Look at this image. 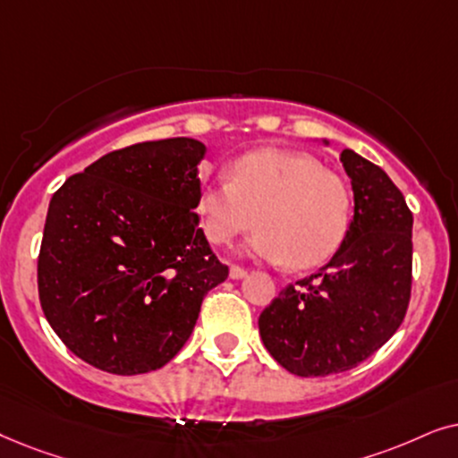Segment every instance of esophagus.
Here are the masks:
<instances>
[{"label": "esophagus", "instance_id": "obj_1", "mask_svg": "<svg viewBox=\"0 0 458 458\" xmlns=\"http://www.w3.org/2000/svg\"><path fill=\"white\" fill-rule=\"evenodd\" d=\"M245 276H247L245 267H241V266H230V278H233V280H241V278H245Z\"/></svg>", "mask_w": 458, "mask_h": 458}]
</instances>
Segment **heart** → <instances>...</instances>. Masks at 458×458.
<instances>
[{
    "instance_id": "obj_1",
    "label": "heart",
    "mask_w": 458,
    "mask_h": 458,
    "mask_svg": "<svg viewBox=\"0 0 458 458\" xmlns=\"http://www.w3.org/2000/svg\"><path fill=\"white\" fill-rule=\"evenodd\" d=\"M194 209L207 239L228 245L255 225L253 258L310 270L333 258L345 239L352 192L344 178L306 152L266 146L236 158L230 180L203 182Z\"/></svg>"
}]
</instances>
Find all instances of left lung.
Returning <instances> with one entry per match:
<instances>
[{"label": "left lung", "instance_id": "8db88e82", "mask_svg": "<svg viewBox=\"0 0 458 458\" xmlns=\"http://www.w3.org/2000/svg\"><path fill=\"white\" fill-rule=\"evenodd\" d=\"M328 146V140H322ZM353 217L327 266L289 284L259 316V335L280 367L327 377L358 367L404 320L412 283V213L375 163L344 148Z\"/></svg>", "mask_w": 458, "mask_h": 458}]
</instances>
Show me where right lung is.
Here are the masks:
<instances>
[{"instance_id":"1","label":"right lung","mask_w":458,"mask_h":458,"mask_svg":"<svg viewBox=\"0 0 458 458\" xmlns=\"http://www.w3.org/2000/svg\"><path fill=\"white\" fill-rule=\"evenodd\" d=\"M207 146L167 138L113 150L54 192L38 261L54 333L91 367L142 375L172 360L228 278L199 213Z\"/></svg>"}]
</instances>
